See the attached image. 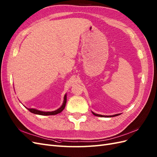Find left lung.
<instances>
[{
  "instance_id": "1",
  "label": "left lung",
  "mask_w": 157,
  "mask_h": 157,
  "mask_svg": "<svg viewBox=\"0 0 157 157\" xmlns=\"http://www.w3.org/2000/svg\"><path fill=\"white\" fill-rule=\"evenodd\" d=\"M92 114L96 116V117H116V116H118V115H120L121 114H116V115H109V116H105V115H98V114H96L94 112H92Z\"/></svg>"
}]
</instances>
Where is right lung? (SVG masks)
<instances>
[{
  "instance_id": "add662e5",
  "label": "right lung",
  "mask_w": 157,
  "mask_h": 157,
  "mask_svg": "<svg viewBox=\"0 0 157 157\" xmlns=\"http://www.w3.org/2000/svg\"><path fill=\"white\" fill-rule=\"evenodd\" d=\"M66 102H67V94H65L64 96V99H63V104L61 105V106L58 109L54 111H40L36 109H33V108H27L26 107L28 110H29L31 113L36 114V115H57V114L60 113L61 111H62L63 109L65 107V105H66Z\"/></svg>"
}]
</instances>
